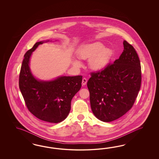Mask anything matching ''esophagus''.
<instances>
[{
    "label": "esophagus",
    "instance_id": "34e87169",
    "mask_svg": "<svg viewBox=\"0 0 159 159\" xmlns=\"http://www.w3.org/2000/svg\"><path fill=\"white\" fill-rule=\"evenodd\" d=\"M87 82V80L86 79V78H83V80H82V84L83 85H86V84Z\"/></svg>",
    "mask_w": 159,
    "mask_h": 159
}]
</instances>
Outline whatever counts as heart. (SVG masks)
Instances as JSON below:
<instances>
[{
	"label": "heart",
	"mask_w": 159,
	"mask_h": 159,
	"mask_svg": "<svg viewBox=\"0 0 159 159\" xmlns=\"http://www.w3.org/2000/svg\"><path fill=\"white\" fill-rule=\"evenodd\" d=\"M77 56L82 60H89V67L93 71L100 72L105 69L110 62L112 57L111 48L105 47L100 42L87 43L78 49ZM72 64L76 67H80L81 62L77 59H73Z\"/></svg>",
	"instance_id": "1"
}]
</instances>
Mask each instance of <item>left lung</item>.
Segmentation results:
<instances>
[{
    "label": "left lung",
    "instance_id": "8db88e82",
    "mask_svg": "<svg viewBox=\"0 0 159 159\" xmlns=\"http://www.w3.org/2000/svg\"><path fill=\"white\" fill-rule=\"evenodd\" d=\"M119 59L101 72L92 73L87 82L92 112L99 120H116L130 110L139 93L141 67L134 48L124 41Z\"/></svg>",
    "mask_w": 159,
    "mask_h": 159
}]
</instances>
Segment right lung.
<instances>
[{
    "label": "right lung",
    "mask_w": 159,
    "mask_h": 159,
    "mask_svg": "<svg viewBox=\"0 0 159 159\" xmlns=\"http://www.w3.org/2000/svg\"><path fill=\"white\" fill-rule=\"evenodd\" d=\"M49 41L36 43L24 55L19 88L29 111L34 116L49 123H59L69 115L72 99L82 87V76H61L50 80L34 76L30 67L32 53L39 45Z\"/></svg>",
    "instance_id": "obj_1"
}]
</instances>
